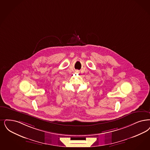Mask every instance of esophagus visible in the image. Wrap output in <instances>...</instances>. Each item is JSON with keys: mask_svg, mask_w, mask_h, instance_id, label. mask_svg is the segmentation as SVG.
<instances>
[{"mask_svg": "<svg viewBox=\"0 0 150 150\" xmlns=\"http://www.w3.org/2000/svg\"><path fill=\"white\" fill-rule=\"evenodd\" d=\"M76 73H78V74H79V71H76Z\"/></svg>", "mask_w": 150, "mask_h": 150, "instance_id": "esophagus-1", "label": "esophagus"}]
</instances>
